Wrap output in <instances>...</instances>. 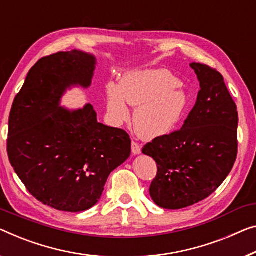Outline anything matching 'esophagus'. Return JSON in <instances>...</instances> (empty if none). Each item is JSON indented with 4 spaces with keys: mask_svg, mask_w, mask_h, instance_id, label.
Returning a JSON list of instances; mask_svg holds the SVG:
<instances>
[{
    "mask_svg": "<svg viewBox=\"0 0 256 256\" xmlns=\"http://www.w3.org/2000/svg\"><path fill=\"white\" fill-rule=\"evenodd\" d=\"M131 150H132V154L133 155H139L141 152V147L138 142H136V141H132L131 144Z\"/></svg>",
    "mask_w": 256,
    "mask_h": 256,
    "instance_id": "34e87169",
    "label": "esophagus"
}]
</instances>
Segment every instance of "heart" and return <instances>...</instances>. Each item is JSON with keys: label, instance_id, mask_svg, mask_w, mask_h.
I'll return each mask as SVG.
<instances>
[{"label": "heart", "instance_id": "obj_1", "mask_svg": "<svg viewBox=\"0 0 256 256\" xmlns=\"http://www.w3.org/2000/svg\"><path fill=\"white\" fill-rule=\"evenodd\" d=\"M180 80L166 68L128 71L120 84L106 85V116L114 126L130 118L128 106H136L133 124L144 139H156L176 130L188 114V94Z\"/></svg>", "mask_w": 256, "mask_h": 256}]
</instances>
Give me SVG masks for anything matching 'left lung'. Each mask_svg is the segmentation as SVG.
<instances>
[{"label": "left lung", "instance_id": "1", "mask_svg": "<svg viewBox=\"0 0 256 256\" xmlns=\"http://www.w3.org/2000/svg\"><path fill=\"white\" fill-rule=\"evenodd\" d=\"M200 82L196 102L182 128L144 144L158 163L150 193L156 204L182 209L204 200L220 188L237 158L238 112L215 68L190 63Z\"/></svg>", "mask_w": 256, "mask_h": 256}]
</instances>
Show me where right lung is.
<instances>
[{
    "label": "right lung",
    "mask_w": 256,
    "mask_h": 256,
    "mask_svg": "<svg viewBox=\"0 0 256 256\" xmlns=\"http://www.w3.org/2000/svg\"><path fill=\"white\" fill-rule=\"evenodd\" d=\"M96 57L74 49L34 64L9 116L8 155L28 192L57 210L98 204L112 171L131 154L123 130L98 123L93 106H60L66 90L88 88Z\"/></svg>",
    "instance_id": "add662e5"
}]
</instances>
